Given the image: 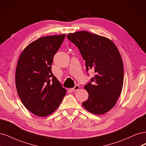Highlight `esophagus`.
Returning a JSON list of instances; mask_svg holds the SVG:
<instances>
[{"label": "esophagus", "instance_id": "1", "mask_svg": "<svg viewBox=\"0 0 146 146\" xmlns=\"http://www.w3.org/2000/svg\"><path fill=\"white\" fill-rule=\"evenodd\" d=\"M79 86H78V85H76L73 88H72V89H71V90L72 91V92H76V91H77L78 90H79Z\"/></svg>", "mask_w": 146, "mask_h": 146}]
</instances>
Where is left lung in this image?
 <instances>
[{
  "label": "left lung",
  "instance_id": "obj_1",
  "mask_svg": "<svg viewBox=\"0 0 146 146\" xmlns=\"http://www.w3.org/2000/svg\"><path fill=\"white\" fill-rule=\"evenodd\" d=\"M67 37L85 60L87 72L92 69L95 73L84 86L88 98L82 106L92 113L104 114L115 106L123 88L124 67L119 51L110 39L88 31L69 33Z\"/></svg>",
  "mask_w": 146,
  "mask_h": 146
}]
</instances>
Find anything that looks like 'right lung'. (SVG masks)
Wrapping results in <instances>:
<instances>
[{
	"label": "right lung",
	"instance_id": "1",
	"mask_svg": "<svg viewBox=\"0 0 146 146\" xmlns=\"http://www.w3.org/2000/svg\"><path fill=\"white\" fill-rule=\"evenodd\" d=\"M65 35L40 37L23 50L17 64L15 80L23 104L38 116L58 109L66 90L51 72V64Z\"/></svg>",
	"mask_w": 146,
	"mask_h": 146
}]
</instances>
